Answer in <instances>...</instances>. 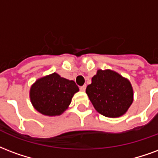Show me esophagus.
<instances>
[{
  "label": "esophagus",
  "instance_id": "1",
  "mask_svg": "<svg viewBox=\"0 0 158 158\" xmlns=\"http://www.w3.org/2000/svg\"><path fill=\"white\" fill-rule=\"evenodd\" d=\"M79 89L81 91H85V89H86V85H83V86H81V87L79 88Z\"/></svg>",
  "mask_w": 158,
  "mask_h": 158
}]
</instances>
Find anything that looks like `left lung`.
<instances>
[{"label":"left lung","mask_w":158,"mask_h":158,"mask_svg":"<svg viewBox=\"0 0 158 158\" xmlns=\"http://www.w3.org/2000/svg\"><path fill=\"white\" fill-rule=\"evenodd\" d=\"M86 88L94 109L104 116L125 115L133 102V88L129 80L110 69H99Z\"/></svg>","instance_id":"obj_1"}]
</instances>
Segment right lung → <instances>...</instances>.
Returning <instances> with one entry per match:
<instances>
[{
  "label": "right lung",
  "mask_w": 158,
  "mask_h": 158,
  "mask_svg": "<svg viewBox=\"0 0 158 158\" xmlns=\"http://www.w3.org/2000/svg\"><path fill=\"white\" fill-rule=\"evenodd\" d=\"M79 90L73 80L53 73L37 79L31 86L29 95L36 110L42 115L56 116L69 108L72 98Z\"/></svg>",
  "instance_id": "1"
}]
</instances>
